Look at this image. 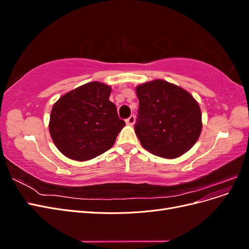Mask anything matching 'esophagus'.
Returning a JSON list of instances; mask_svg holds the SVG:
<instances>
[{"instance_id": "esophagus-1", "label": "esophagus", "mask_w": 249, "mask_h": 249, "mask_svg": "<svg viewBox=\"0 0 249 249\" xmlns=\"http://www.w3.org/2000/svg\"><path fill=\"white\" fill-rule=\"evenodd\" d=\"M135 115H131L129 118H126V120H125V123L127 124H130V125H133L134 124H135Z\"/></svg>"}]
</instances>
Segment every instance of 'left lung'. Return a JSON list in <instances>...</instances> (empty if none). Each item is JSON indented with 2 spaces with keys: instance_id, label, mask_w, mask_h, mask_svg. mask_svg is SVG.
<instances>
[{
  "instance_id": "8db88e82",
  "label": "left lung",
  "mask_w": 249,
  "mask_h": 249,
  "mask_svg": "<svg viewBox=\"0 0 249 249\" xmlns=\"http://www.w3.org/2000/svg\"><path fill=\"white\" fill-rule=\"evenodd\" d=\"M139 109L135 132L153 155L173 159L188 152L201 132L198 104L186 90L163 80L136 88Z\"/></svg>"
}]
</instances>
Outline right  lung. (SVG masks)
Returning <instances> with one entry per match:
<instances>
[{"label": "right lung", "mask_w": 249, "mask_h": 249, "mask_svg": "<svg viewBox=\"0 0 249 249\" xmlns=\"http://www.w3.org/2000/svg\"><path fill=\"white\" fill-rule=\"evenodd\" d=\"M111 88L91 82L67 92L53 106L50 133L64 156L86 161L110 149L125 123L109 101Z\"/></svg>", "instance_id": "add662e5"}]
</instances>
